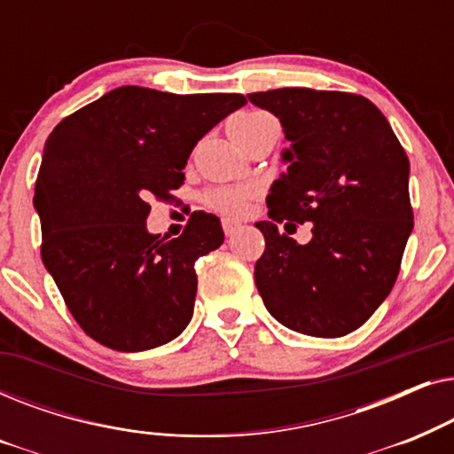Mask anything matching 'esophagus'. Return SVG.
Masks as SVG:
<instances>
[{"label": "esophagus", "mask_w": 454, "mask_h": 454, "mask_svg": "<svg viewBox=\"0 0 454 454\" xmlns=\"http://www.w3.org/2000/svg\"><path fill=\"white\" fill-rule=\"evenodd\" d=\"M241 229V223L233 221V219H225L223 221V231H225L227 238H231V235H235Z\"/></svg>", "instance_id": "esophagus-1"}]
</instances>
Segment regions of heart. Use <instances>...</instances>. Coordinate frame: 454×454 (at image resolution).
Here are the masks:
<instances>
[{
	"label": "heart",
	"mask_w": 454,
	"mask_h": 454,
	"mask_svg": "<svg viewBox=\"0 0 454 454\" xmlns=\"http://www.w3.org/2000/svg\"><path fill=\"white\" fill-rule=\"evenodd\" d=\"M262 117H266V114H262V111H246V114H239L233 117L229 129L235 132V129L247 128L252 126V123L262 120ZM252 196H254V190L246 188V185H241V188H223V190H215L213 194L208 196V204L215 210H219V213L244 215L247 210V204L252 200Z\"/></svg>",
	"instance_id": "1"
}]
</instances>
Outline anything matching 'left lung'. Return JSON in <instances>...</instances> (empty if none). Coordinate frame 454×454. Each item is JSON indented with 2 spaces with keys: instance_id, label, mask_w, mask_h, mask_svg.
Listing matches in <instances>:
<instances>
[{
  "instance_id": "obj_1",
  "label": "left lung",
  "mask_w": 454,
  "mask_h": 454,
  "mask_svg": "<svg viewBox=\"0 0 454 454\" xmlns=\"http://www.w3.org/2000/svg\"><path fill=\"white\" fill-rule=\"evenodd\" d=\"M281 121L287 171L266 196V247L254 266L272 318L309 337H343L387 300L413 229L409 159L374 103L339 90L247 95ZM314 222L297 245L277 222ZM291 223H285V229Z\"/></svg>"
}]
</instances>
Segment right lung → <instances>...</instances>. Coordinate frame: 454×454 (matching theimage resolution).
Instances as JSON below:
<instances>
[{"label":"right lung","mask_w":454,"mask_h":454,"mask_svg":"<svg viewBox=\"0 0 454 454\" xmlns=\"http://www.w3.org/2000/svg\"><path fill=\"white\" fill-rule=\"evenodd\" d=\"M244 95H171L120 86L61 120L45 142L35 208L41 258L80 328L115 351H146L194 314V262L225 239L215 215L184 233L146 231L151 198L169 200L196 142Z\"/></svg>","instance_id":"right-lung-1"}]
</instances>
